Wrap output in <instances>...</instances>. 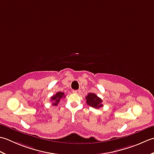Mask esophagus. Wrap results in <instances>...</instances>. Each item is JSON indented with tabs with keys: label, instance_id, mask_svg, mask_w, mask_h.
I'll list each match as a JSON object with an SVG mask.
<instances>
[{
	"label": "esophagus",
	"instance_id": "1",
	"mask_svg": "<svg viewBox=\"0 0 154 154\" xmlns=\"http://www.w3.org/2000/svg\"><path fill=\"white\" fill-rule=\"evenodd\" d=\"M73 93H75V94H79L81 93V91L80 90H74V91H73Z\"/></svg>",
	"mask_w": 154,
	"mask_h": 154
}]
</instances>
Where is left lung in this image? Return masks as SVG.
Wrapping results in <instances>:
<instances>
[{
	"label": "left lung",
	"mask_w": 154,
	"mask_h": 154,
	"mask_svg": "<svg viewBox=\"0 0 154 154\" xmlns=\"http://www.w3.org/2000/svg\"><path fill=\"white\" fill-rule=\"evenodd\" d=\"M86 103L91 107H93L94 109H99V108L102 107L103 104H102L103 100L102 99L96 95L94 93H89L86 96Z\"/></svg>",
	"instance_id": "8db88e82"
}]
</instances>
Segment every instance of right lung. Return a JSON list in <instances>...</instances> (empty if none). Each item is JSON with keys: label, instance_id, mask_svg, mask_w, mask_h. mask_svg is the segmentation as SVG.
I'll use <instances>...</instances> for the list:
<instances>
[{"label": "right lung", "instance_id": "add662e5", "mask_svg": "<svg viewBox=\"0 0 154 154\" xmlns=\"http://www.w3.org/2000/svg\"><path fill=\"white\" fill-rule=\"evenodd\" d=\"M65 96L64 94V93L62 92H58L55 94H54V96H52L51 97V100L52 102V105L54 106H57V104L60 103V101L61 99L62 98H65Z\"/></svg>", "mask_w": 154, "mask_h": 154}]
</instances>
